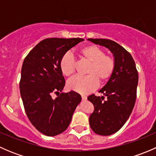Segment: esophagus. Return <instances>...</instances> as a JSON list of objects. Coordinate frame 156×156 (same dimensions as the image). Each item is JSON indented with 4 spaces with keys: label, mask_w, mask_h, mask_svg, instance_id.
I'll use <instances>...</instances> for the list:
<instances>
[{
    "label": "esophagus",
    "mask_w": 156,
    "mask_h": 156,
    "mask_svg": "<svg viewBox=\"0 0 156 156\" xmlns=\"http://www.w3.org/2000/svg\"><path fill=\"white\" fill-rule=\"evenodd\" d=\"M81 97H82V100H87V96L81 95Z\"/></svg>",
    "instance_id": "34e87169"
}]
</instances>
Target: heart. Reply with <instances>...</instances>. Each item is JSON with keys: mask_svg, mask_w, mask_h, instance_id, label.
<instances>
[{"mask_svg": "<svg viewBox=\"0 0 156 156\" xmlns=\"http://www.w3.org/2000/svg\"><path fill=\"white\" fill-rule=\"evenodd\" d=\"M78 54L82 60L88 62L84 76H76L67 82V86L81 94L90 92L97 86L98 83L105 84L112 78L115 70V59L112 56L106 54L104 49L98 45L89 44L80 48ZM59 67L65 76L70 77L75 71V60L69 53L62 56Z\"/></svg>", "mask_w": 156, "mask_h": 156, "instance_id": "heart-1", "label": "heart"}]
</instances>
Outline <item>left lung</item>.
<instances>
[{"instance_id":"1","label":"left lung","mask_w":156,"mask_h":156,"mask_svg":"<svg viewBox=\"0 0 156 156\" xmlns=\"http://www.w3.org/2000/svg\"><path fill=\"white\" fill-rule=\"evenodd\" d=\"M88 40L109 49L115 59L114 74L99 91L104 96L92 94L87 97L94 106L90 126L97 134L108 136L120 130L131 114L136 98L138 72L130 53L120 44L109 39Z\"/></svg>"}]
</instances>
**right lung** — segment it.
<instances>
[{"instance_id": "1", "label": "right lung", "mask_w": 156, "mask_h": 156, "mask_svg": "<svg viewBox=\"0 0 156 156\" xmlns=\"http://www.w3.org/2000/svg\"><path fill=\"white\" fill-rule=\"evenodd\" d=\"M84 39L46 38L39 42L23 61L20 81L25 111L38 131L53 136L65 131L81 101L79 94L61 93L65 78L59 67L62 56ZM55 93L58 97L52 98Z\"/></svg>"}]
</instances>
